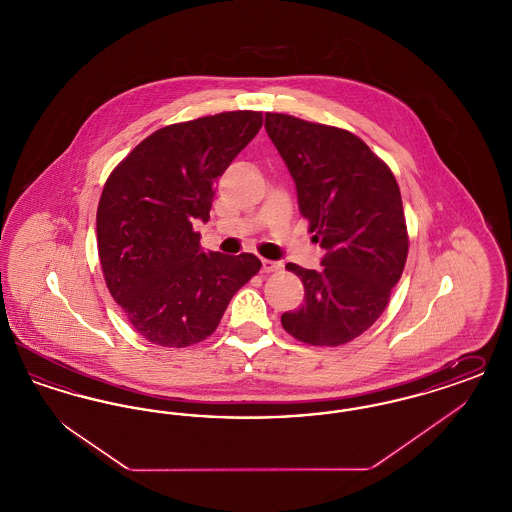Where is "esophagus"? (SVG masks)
<instances>
[{
  "instance_id": "esophagus-1",
  "label": "esophagus",
  "mask_w": 512,
  "mask_h": 512,
  "mask_svg": "<svg viewBox=\"0 0 512 512\" xmlns=\"http://www.w3.org/2000/svg\"><path fill=\"white\" fill-rule=\"evenodd\" d=\"M282 265L278 263V261H268V259H263V272H276V270H280Z\"/></svg>"
}]
</instances>
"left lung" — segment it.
Returning <instances> with one entry per match:
<instances>
[{
	"instance_id": "1",
	"label": "left lung",
	"mask_w": 512,
	"mask_h": 512,
	"mask_svg": "<svg viewBox=\"0 0 512 512\" xmlns=\"http://www.w3.org/2000/svg\"><path fill=\"white\" fill-rule=\"evenodd\" d=\"M265 128L313 240L326 249L320 270L286 265L303 282L305 303L284 313L282 326L309 345H343L380 318L405 268L409 236L397 180L347 130L284 113H267Z\"/></svg>"
}]
</instances>
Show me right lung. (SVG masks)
I'll use <instances>...</instances> for the list:
<instances>
[{
    "instance_id": "right-lung-1",
    "label": "right lung",
    "mask_w": 512,
    "mask_h": 512,
    "mask_svg": "<svg viewBox=\"0 0 512 512\" xmlns=\"http://www.w3.org/2000/svg\"><path fill=\"white\" fill-rule=\"evenodd\" d=\"M263 126L259 111H230L165 126L109 174L98 205L103 278L134 330L163 347L209 338L261 261L201 251L195 220H209L215 182Z\"/></svg>"
}]
</instances>
